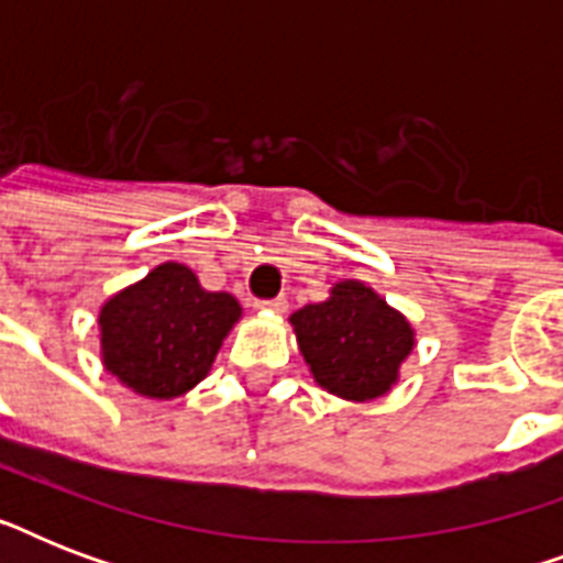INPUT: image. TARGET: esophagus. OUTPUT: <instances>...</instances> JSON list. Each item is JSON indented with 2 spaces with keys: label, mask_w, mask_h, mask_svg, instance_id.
Instances as JSON below:
<instances>
[{
  "label": "esophagus",
  "mask_w": 563,
  "mask_h": 563,
  "mask_svg": "<svg viewBox=\"0 0 563 563\" xmlns=\"http://www.w3.org/2000/svg\"><path fill=\"white\" fill-rule=\"evenodd\" d=\"M256 309H268V312H286L289 309V300H286V295H277V298H263V300H256L254 303Z\"/></svg>",
  "instance_id": "1"
}]
</instances>
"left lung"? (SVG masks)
I'll list each match as a JSON object with an SVG mask.
<instances>
[{
  "mask_svg": "<svg viewBox=\"0 0 563 563\" xmlns=\"http://www.w3.org/2000/svg\"><path fill=\"white\" fill-rule=\"evenodd\" d=\"M291 324L318 385L347 400L388 391L415 344L409 321L356 280L339 283L324 303L298 309Z\"/></svg>",
  "mask_w": 563,
  "mask_h": 563,
  "instance_id": "1",
  "label": "left lung"
}]
</instances>
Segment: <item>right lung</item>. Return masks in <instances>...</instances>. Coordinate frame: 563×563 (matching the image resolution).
Segmentation results:
<instances>
[{
	"mask_svg": "<svg viewBox=\"0 0 563 563\" xmlns=\"http://www.w3.org/2000/svg\"><path fill=\"white\" fill-rule=\"evenodd\" d=\"M239 312L236 298L203 291L187 265H157L101 309L104 365L143 397L187 394L207 376Z\"/></svg>",
	"mask_w": 563,
	"mask_h": 563,
	"instance_id": "obj_1",
	"label": "right lung"
}]
</instances>
